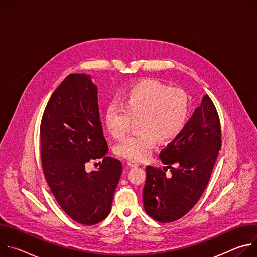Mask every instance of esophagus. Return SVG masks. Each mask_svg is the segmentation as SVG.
<instances>
[{"mask_svg": "<svg viewBox=\"0 0 257 257\" xmlns=\"http://www.w3.org/2000/svg\"><path fill=\"white\" fill-rule=\"evenodd\" d=\"M128 166L131 167V168H134V167H138L139 164L137 162H134V161H129L128 162Z\"/></svg>", "mask_w": 257, "mask_h": 257, "instance_id": "obj_1", "label": "esophagus"}]
</instances>
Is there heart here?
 <instances>
[{
	"instance_id": "1",
	"label": "heart",
	"mask_w": 257,
	"mask_h": 257,
	"mask_svg": "<svg viewBox=\"0 0 257 257\" xmlns=\"http://www.w3.org/2000/svg\"><path fill=\"white\" fill-rule=\"evenodd\" d=\"M189 115V96L180 88H171L157 80H145L126 90L123 103L111 102L105 111L108 131L122 138L137 118V132L116 146L122 158L141 162L148 159L160 139L168 142L185 127Z\"/></svg>"
}]
</instances>
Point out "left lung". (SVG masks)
<instances>
[{
    "instance_id": "left-lung-1",
    "label": "left lung",
    "mask_w": 257,
    "mask_h": 257,
    "mask_svg": "<svg viewBox=\"0 0 257 257\" xmlns=\"http://www.w3.org/2000/svg\"><path fill=\"white\" fill-rule=\"evenodd\" d=\"M221 144L218 115L206 94L185 127L161 153L164 171L146 168L142 194L146 213L161 223L185 215L204 192ZM168 168L170 177L165 175Z\"/></svg>"
}]
</instances>
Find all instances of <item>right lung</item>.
I'll use <instances>...</instances> for the list:
<instances>
[{"mask_svg":"<svg viewBox=\"0 0 257 257\" xmlns=\"http://www.w3.org/2000/svg\"><path fill=\"white\" fill-rule=\"evenodd\" d=\"M42 162L61 208L75 222L92 226L111 212L122 174L119 160L106 157L97 87L86 74H70L52 94L41 124ZM101 159L90 173L85 165Z\"/></svg>","mask_w":257,"mask_h":257,"instance_id":"add662e5","label":"right lung"}]
</instances>
